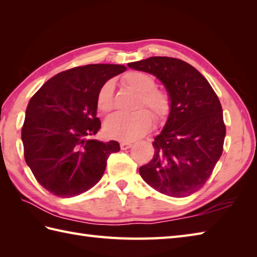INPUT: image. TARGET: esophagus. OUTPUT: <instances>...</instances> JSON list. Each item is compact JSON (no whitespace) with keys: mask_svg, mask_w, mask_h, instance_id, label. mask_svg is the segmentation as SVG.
I'll list each match as a JSON object with an SVG mask.
<instances>
[{"mask_svg":"<svg viewBox=\"0 0 257 257\" xmlns=\"http://www.w3.org/2000/svg\"><path fill=\"white\" fill-rule=\"evenodd\" d=\"M132 146H133L132 143H125V141H122V143H120V148H121V150H127Z\"/></svg>","mask_w":257,"mask_h":257,"instance_id":"esophagus-1","label":"esophagus"}]
</instances>
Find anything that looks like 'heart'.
I'll return each mask as SVG.
<instances>
[{
	"label": "heart",
	"mask_w": 257,
	"mask_h": 257,
	"mask_svg": "<svg viewBox=\"0 0 257 257\" xmlns=\"http://www.w3.org/2000/svg\"><path fill=\"white\" fill-rule=\"evenodd\" d=\"M122 83L139 94L136 108H140L133 113L113 114L105 123V133L112 139L134 141L144 137L152 127L153 116L157 122L166 121L170 116L172 100L169 92L156 87V80L150 74L144 72H130L122 77ZM97 108L103 113L110 112L114 107L113 81L107 80L101 85L97 94ZM150 109L151 114L143 108Z\"/></svg>",
	"instance_id": "b5f03b06"
}]
</instances>
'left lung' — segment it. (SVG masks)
Returning a JSON list of instances; mask_svg holds the SVG:
<instances>
[{"label": "left lung", "instance_id": "8db88e82", "mask_svg": "<svg viewBox=\"0 0 257 257\" xmlns=\"http://www.w3.org/2000/svg\"><path fill=\"white\" fill-rule=\"evenodd\" d=\"M130 68L157 76L172 100L171 113L152 146V160L139 168L150 187L173 198H185L209 180L222 156L226 134L219 97L192 65L154 56L129 63Z\"/></svg>", "mask_w": 257, "mask_h": 257}]
</instances>
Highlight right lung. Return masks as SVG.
<instances>
[{"label":"right lung","instance_id":"add662e5","mask_svg":"<svg viewBox=\"0 0 257 257\" xmlns=\"http://www.w3.org/2000/svg\"><path fill=\"white\" fill-rule=\"evenodd\" d=\"M123 65L89 64L54 76L27 105L22 127L24 158L37 182L61 198H73L99 181L107 159L120 150L114 140L92 137L101 122L96 117L101 85L124 72Z\"/></svg>","mask_w":257,"mask_h":257}]
</instances>
